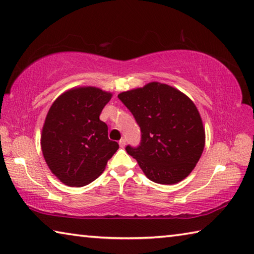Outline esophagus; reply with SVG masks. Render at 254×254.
Masks as SVG:
<instances>
[{
	"label": "esophagus",
	"instance_id": "obj_1",
	"mask_svg": "<svg viewBox=\"0 0 254 254\" xmlns=\"http://www.w3.org/2000/svg\"><path fill=\"white\" fill-rule=\"evenodd\" d=\"M119 144L121 145V147H124V145L127 144V140L126 139H121V140L119 141Z\"/></svg>",
	"mask_w": 254,
	"mask_h": 254
}]
</instances>
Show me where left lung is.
I'll list each match as a JSON object with an SVG mask.
<instances>
[{
    "mask_svg": "<svg viewBox=\"0 0 254 254\" xmlns=\"http://www.w3.org/2000/svg\"><path fill=\"white\" fill-rule=\"evenodd\" d=\"M118 97L140 127V144L126 150L145 176L162 185L186 178L205 145L203 122L194 103L178 89L156 81Z\"/></svg>",
    "mask_w": 254,
    "mask_h": 254,
    "instance_id": "8db88e82",
    "label": "left lung"
}]
</instances>
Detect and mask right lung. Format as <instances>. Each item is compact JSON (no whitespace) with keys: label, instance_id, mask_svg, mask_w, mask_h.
<instances>
[{"label":"right lung","instance_id":"add662e5","mask_svg":"<svg viewBox=\"0 0 254 254\" xmlns=\"http://www.w3.org/2000/svg\"><path fill=\"white\" fill-rule=\"evenodd\" d=\"M111 97L96 87L72 88L60 95L47 114L42 153L51 173L67 186L81 187L95 180L119 149L100 120Z\"/></svg>","mask_w":254,"mask_h":254}]
</instances>
